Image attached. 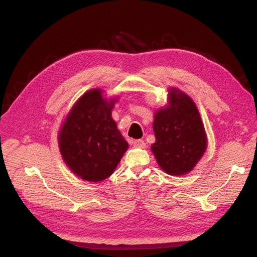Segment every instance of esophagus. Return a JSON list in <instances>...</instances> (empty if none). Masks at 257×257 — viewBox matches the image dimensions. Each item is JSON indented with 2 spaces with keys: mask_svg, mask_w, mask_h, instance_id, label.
<instances>
[{
  "mask_svg": "<svg viewBox=\"0 0 257 257\" xmlns=\"http://www.w3.org/2000/svg\"><path fill=\"white\" fill-rule=\"evenodd\" d=\"M132 144H133L134 148H139V149H145V148H146V143L142 140L134 141Z\"/></svg>",
  "mask_w": 257,
  "mask_h": 257,
  "instance_id": "obj_1",
  "label": "esophagus"
}]
</instances>
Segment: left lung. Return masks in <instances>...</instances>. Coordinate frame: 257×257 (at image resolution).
<instances>
[{"label":"left lung","mask_w":257,"mask_h":257,"mask_svg":"<svg viewBox=\"0 0 257 257\" xmlns=\"http://www.w3.org/2000/svg\"><path fill=\"white\" fill-rule=\"evenodd\" d=\"M153 131L151 151L160 169L171 176L193 171L206 151L207 136L198 108L179 88L168 89V103L154 113Z\"/></svg>","instance_id":"left-lung-1"}]
</instances>
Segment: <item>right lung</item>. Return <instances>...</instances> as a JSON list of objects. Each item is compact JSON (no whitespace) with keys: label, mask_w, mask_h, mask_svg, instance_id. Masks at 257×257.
<instances>
[{"label":"right lung","mask_w":257,"mask_h":257,"mask_svg":"<svg viewBox=\"0 0 257 257\" xmlns=\"http://www.w3.org/2000/svg\"><path fill=\"white\" fill-rule=\"evenodd\" d=\"M103 90L85 91L66 114L58 132L61 157L76 176L99 182L111 176L128 143L117 129L111 110L118 98Z\"/></svg>","instance_id":"add662e5"}]
</instances>
